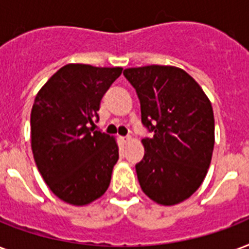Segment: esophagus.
Listing matches in <instances>:
<instances>
[{
  "instance_id": "1",
  "label": "esophagus",
  "mask_w": 249,
  "mask_h": 249,
  "mask_svg": "<svg viewBox=\"0 0 249 249\" xmlns=\"http://www.w3.org/2000/svg\"><path fill=\"white\" fill-rule=\"evenodd\" d=\"M120 140L123 143H128V142L132 140V137H130V136H126V137H120Z\"/></svg>"
}]
</instances>
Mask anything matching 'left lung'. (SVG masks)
I'll return each mask as SVG.
<instances>
[{
  "instance_id": "left-lung-1",
  "label": "left lung",
  "mask_w": 249,
  "mask_h": 249,
  "mask_svg": "<svg viewBox=\"0 0 249 249\" xmlns=\"http://www.w3.org/2000/svg\"><path fill=\"white\" fill-rule=\"evenodd\" d=\"M124 75L138 95L142 124L154 132L142 140L145 155L136 164L140 185L157 204H180L200 188L212 162V103L200 85L176 66L129 68Z\"/></svg>"
}]
</instances>
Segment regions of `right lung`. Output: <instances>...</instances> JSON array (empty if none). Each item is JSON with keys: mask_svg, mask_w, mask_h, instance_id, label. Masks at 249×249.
<instances>
[{"mask_svg": "<svg viewBox=\"0 0 249 249\" xmlns=\"http://www.w3.org/2000/svg\"><path fill=\"white\" fill-rule=\"evenodd\" d=\"M123 68L68 64L37 92L31 111V149L49 189L66 204L98 200L119 159L115 137L94 130L100 100Z\"/></svg>", "mask_w": 249, "mask_h": 249, "instance_id": "1", "label": "right lung"}]
</instances>
